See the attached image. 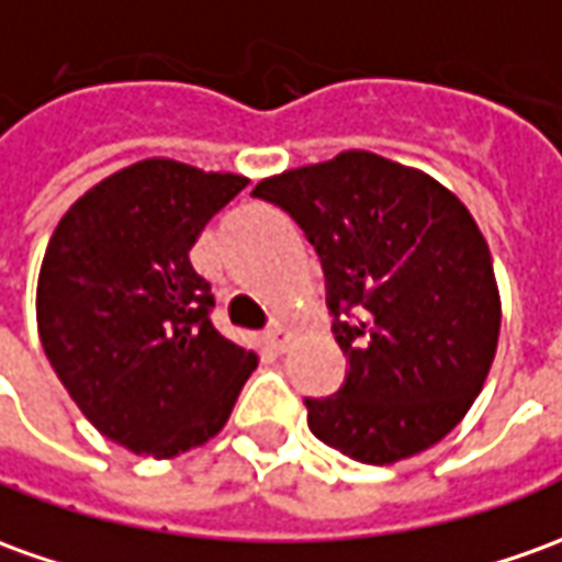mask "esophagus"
Here are the masks:
<instances>
[{
    "instance_id": "1",
    "label": "esophagus",
    "mask_w": 562,
    "mask_h": 562,
    "mask_svg": "<svg viewBox=\"0 0 562 562\" xmlns=\"http://www.w3.org/2000/svg\"><path fill=\"white\" fill-rule=\"evenodd\" d=\"M296 336V330H293V324H288V321H274L272 327L266 330V342L274 348V351H284V348L290 346V339Z\"/></svg>"
}]
</instances>
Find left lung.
Listing matches in <instances>:
<instances>
[{"mask_svg":"<svg viewBox=\"0 0 562 562\" xmlns=\"http://www.w3.org/2000/svg\"><path fill=\"white\" fill-rule=\"evenodd\" d=\"M315 244L346 385L305 397L308 428L363 465L450 435L493 367L502 300L474 216L416 168L348 149L254 189Z\"/></svg>","mask_w":562,"mask_h":562,"instance_id":"left-lung-1","label":"left lung"}]
</instances>
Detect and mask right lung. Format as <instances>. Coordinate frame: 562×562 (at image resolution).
I'll return each mask as SVG.
<instances>
[{
	"label": "right lung",
	"instance_id": "obj_1",
	"mask_svg": "<svg viewBox=\"0 0 562 562\" xmlns=\"http://www.w3.org/2000/svg\"><path fill=\"white\" fill-rule=\"evenodd\" d=\"M247 186L146 158L88 189L54 229L36 290L42 348L85 419L137 456L173 459L223 431L257 351L211 324L189 250Z\"/></svg>",
	"mask_w": 562,
	"mask_h": 562
}]
</instances>
